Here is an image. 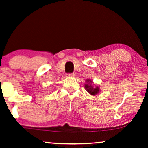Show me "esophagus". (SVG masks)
<instances>
[{"label":"esophagus","instance_id":"obj_1","mask_svg":"<svg viewBox=\"0 0 148 148\" xmlns=\"http://www.w3.org/2000/svg\"><path fill=\"white\" fill-rule=\"evenodd\" d=\"M68 77H74V76H75V74H74V73L68 74Z\"/></svg>","mask_w":148,"mask_h":148}]
</instances>
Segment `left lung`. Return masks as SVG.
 I'll list each match as a JSON object with an SVG mask.
<instances>
[{
	"mask_svg": "<svg viewBox=\"0 0 148 148\" xmlns=\"http://www.w3.org/2000/svg\"><path fill=\"white\" fill-rule=\"evenodd\" d=\"M86 84L84 85V88L90 94H91L92 96H95L100 92V88L98 86H94V84H92L93 81L90 80V79H88V80H86Z\"/></svg>",
	"mask_w": 148,
	"mask_h": 148,
	"instance_id": "left-lung-1",
	"label": "left lung"
}]
</instances>
